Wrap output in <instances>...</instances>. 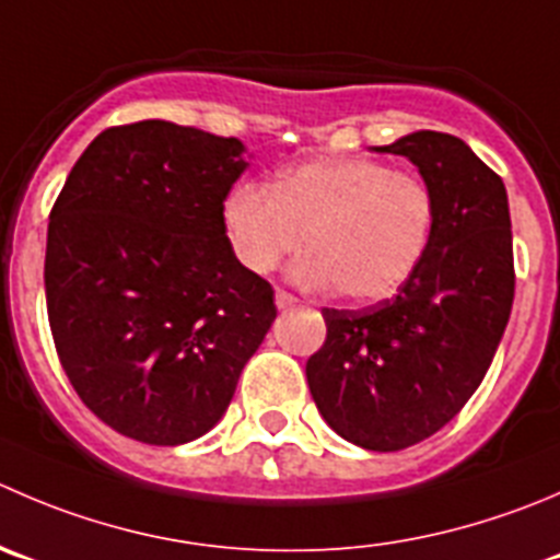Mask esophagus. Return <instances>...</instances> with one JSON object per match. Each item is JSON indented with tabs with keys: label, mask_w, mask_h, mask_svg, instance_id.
<instances>
[{
	"label": "esophagus",
	"mask_w": 560,
	"mask_h": 560,
	"mask_svg": "<svg viewBox=\"0 0 560 560\" xmlns=\"http://www.w3.org/2000/svg\"><path fill=\"white\" fill-rule=\"evenodd\" d=\"M276 306H279L281 312H284V308L298 306V298L290 295V292H284V290H276Z\"/></svg>",
	"instance_id": "1"
}]
</instances>
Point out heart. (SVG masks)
<instances>
[{"label": "heart", "instance_id": "b5f03b06", "mask_svg": "<svg viewBox=\"0 0 560 560\" xmlns=\"http://www.w3.org/2000/svg\"><path fill=\"white\" fill-rule=\"evenodd\" d=\"M432 224L430 186L374 159L312 161L270 188L237 186L224 202L226 241L243 268L270 273L308 237L314 252L292 276L355 303L385 301L407 284Z\"/></svg>", "mask_w": 560, "mask_h": 560}]
</instances>
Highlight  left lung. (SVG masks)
Here are the masks:
<instances>
[{"label": "left lung", "mask_w": 560, "mask_h": 560, "mask_svg": "<svg viewBox=\"0 0 560 560\" xmlns=\"http://www.w3.org/2000/svg\"><path fill=\"white\" fill-rule=\"evenodd\" d=\"M377 150L410 159L430 186V246L396 298L323 308L306 380L336 435L399 452L446 427L495 358L514 301L512 219L503 180L457 136L416 130Z\"/></svg>", "instance_id": "obj_1"}]
</instances>
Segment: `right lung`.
<instances>
[{
    "label": "right lung",
    "instance_id": "1",
    "mask_svg": "<svg viewBox=\"0 0 560 560\" xmlns=\"http://www.w3.org/2000/svg\"><path fill=\"white\" fill-rule=\"evenodd\" d=\"M243 150L166 119L114 125L54 202L43 270L54 347L119 435L180 446L213 430L273 325V287L224 232Z\"/></svg>",
    "mask_w": 560,
    "mask_h": 560
}]
</instances>
